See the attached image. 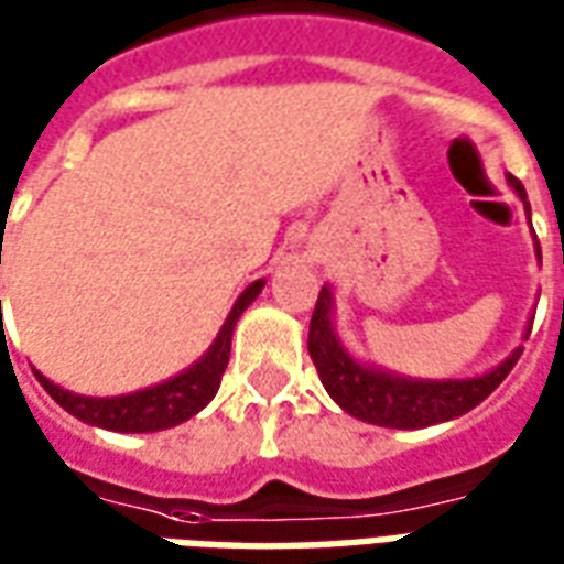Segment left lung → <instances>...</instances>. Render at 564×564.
<instances>
[{"instance_id": "left-lung-1", "label": "left lung", "mask_w": 564, "mask_h": 564, "mask_svg": "<svg viewBox=\"0 0 564 564\" xmlns=\"http://www.w3.org/2000/svg\"><path fill=\"white\" fill-rule=\"evenodd\" d=\"M508 184L525 202V186L513 174H508ZM538 253H541V247H538ZM307 354L317 366V375L326 392L350 416H359V420L375 425H387V429H423V425L444 423V420L468 414L471 408H477L501 380L508 378L510 368L520 359L522 347L484 378H395V375H387L380 368L359 366L354 356L338 344L335 332H332V293L329 286H323L317 295V305H314L311 329H307Z\"/></svg>"}]
</instances>
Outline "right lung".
<instances>
[{"instance_id": "obj_1", "label": "right lung", "mask_w": 564, "mask_h": 564, "mask_svg": "<svg viewBox=\"0 0 564 564\" xmlns=\"http://www.w3.org/2000/svg\"><path fill=\"white\" fill-rule=\"evenodd\" d=\"M262 286H265V281L250 283L245 293L238 295V302L229 311V317L223 323L217 341L210 344L208 354L202 356L196 366H189L177 378L165 380L160 387L132 392V395H117V399H90V395H75V392L59 390L39 371H35V378L59 408H66L68 414L78 416L84 423L102 425V429H111V432H160V429H172V425L184 423L193 414H198L217 395L223 371L229 366L235 323L245 314V307L257 299Z\"/></svg>"}]
</instances>
